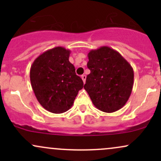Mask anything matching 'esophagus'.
<instances>
[{
  "mask_svg": "<svg viewBox=\"0 0 161 161\" xmlns=\"http://www.w3.org/2000/svg\"><path fill=\"white\" fill-rule=\"evenodd\" d=\"M82 81H83V82H86V75H82Z\"/></svg>",
  "mask_w": 161,
  "mask_h": 161,
  "instance_id": "esophagus-1",
  "label": "esophagus"
}]
</instances>
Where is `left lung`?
<instances>
[{
	"mask_svg": "<svg viewBox=\"0 0 161 161\" xmlns=\"http://www.w3.org/2000/svg\"><path fill=\"white\" fill-rule=\"evenodd\" d=\"M84 88L98 110L113 113L123 108L132 91L134 72L132 66L111 47L102 46L88 53Z\"/></svg>",
	"mask_w": 161,
	"mask_h": 161,
	"instance_id": "obj_1",
	"label": "left lung"
}]
</instances>
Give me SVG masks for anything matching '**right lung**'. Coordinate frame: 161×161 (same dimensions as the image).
Segmentation results:
<instances>
[{
    "label": "right lung",
    "mask_w": 161,
    "mask_h": 161,
    "mask_svg": "<svg viewBox=\"0 0 161 161\" xmlns=\"http://www.w3.org/2000/svg\"><path fill=\"white\" fill-rule=\"evenodd\" d=\"M69 50L53 47L40 54L30 68L35 95L40 104L53 114H62L71 108L83 88V81L69 61Z\"/></svg>",
    "instance_id": "1"
}]
</instances>
